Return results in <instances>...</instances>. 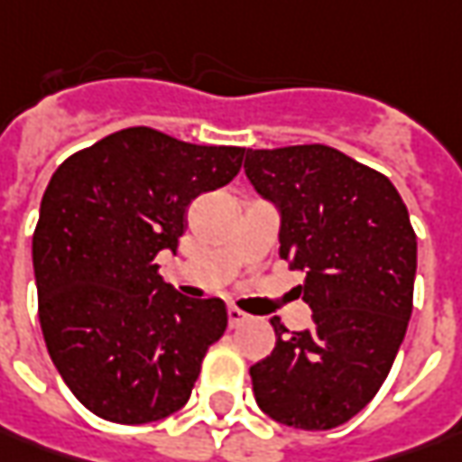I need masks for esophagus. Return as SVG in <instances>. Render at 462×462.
Wrapping results in <instances>:
<instances>
[{"label":"esophagus","instance_id":"esophagus-1","mask_svg":"<svg viewBox=\"0 0 462 462\" xmlns=\"http://www.w3.org/2000/svg\"><path fill=\"white\" fill-rule=\"evenodd\" d=\"M250 317H247L245 311H240V310H235V307H230L227 310V322H230V327H240L243 322H247Z\"/></svg>","mask_w":462,"mask_h":462}]
</instances>
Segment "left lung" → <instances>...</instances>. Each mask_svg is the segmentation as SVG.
Instances as JSON below:
<instances>
[{
  "label": "left lung",
  "instance_id": "8db88e82",
  "mask_svg": "<svg viewBox=\"0 0 462 462\" xmlns=\"http://www.w3.org/2000/svg\"><path fill=\"white\" fill-rule=\"evenodd\" d=\"M245 176L281 217L279 255L304 271L311 327L250 368L255 402L296 430L353 420L386 381L411 317L417 235L393 183L327 145L247 151Z\"/></svg>",
  "mask_w": 462,
  "mask_h": 462
}]
</instances>
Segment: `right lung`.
I'll return each mask as SVG.
<instances>
[{
	"instance_id": "right-lung-1",
	"label": "right lung",
	"mask_w": 462,
	"mask_h": 462,
	"mask_svg": "<svg viewBox=\"0 0 462 462\" xmlns=\"http://www.w3.org/2000/svg\"><path fill=\"white\" fill-rule=\"evenodd\" d=\"M243 155L127 127L51 176L32 235L38 314L58 374L97 417L145 424L189 402L227 310L179 294L155 255L176 253L189 204L230 183Z\"/></svg>"
}]
</instances>
